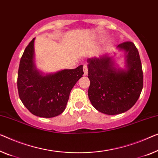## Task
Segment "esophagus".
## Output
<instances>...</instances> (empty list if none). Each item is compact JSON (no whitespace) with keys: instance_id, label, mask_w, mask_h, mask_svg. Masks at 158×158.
Segmentation results:
<instances>
[{"instance_id":"34e87169","label":"esophagus","mask_w":158,"mask_h":158,"mask_svg":"<svg viewBox=\"0 0 158 158\" xmlns=\"http://www.w3.org/2000/svg\"><path fill=\"white\" fill-rule=\"evenodd\" d=\"M83 70H84V74L86 76V75H87V74H88V67H87L86 65H84Z\"/></svg>"}]
</instances>
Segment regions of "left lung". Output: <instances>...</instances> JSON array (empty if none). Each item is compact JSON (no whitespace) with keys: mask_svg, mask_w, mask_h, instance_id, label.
I'll return each instance as SVG.
<instances>
[{"mask_svg":"<svg viewBox=\"0 0 158 158\" xmlns=\"http://www.w3.org/2000/svg\"><path fill=\"white\" fill-rule=\"evenodd\" d=\"M117 49L124 52V68L115 62L116 53L114 56L106 53L87 60L89 98L96 110L107 115L120 114L131 109L143 86L142 65L135 44L126 42L118 44Z\"/></svg>","mask_w":158,"mask_h":158,"instance_id":"obj_1","label":"left lung"}]
</instances>
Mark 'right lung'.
I'll use <instances>...</instances> for the list:
<instances>
[{
    "mask_svg": "<svg viewBox=\"0 0 158 158\" xmlns=\"http://www.w3.org/2000/svg\"><path fill=\"white\" fill-rule=\"evenodd\" d=\"M35 40L28 44L20 62L17 82L19 96L35 116L55 117L64 111L71 90L83 77V65L55 73L41 72L35 63Z\"/></svg>",
    "mask_w": 158,
    "mask_h": 158,
    "instance_id": "obj_1",
    "label": "right lung"
}]
</instances>
